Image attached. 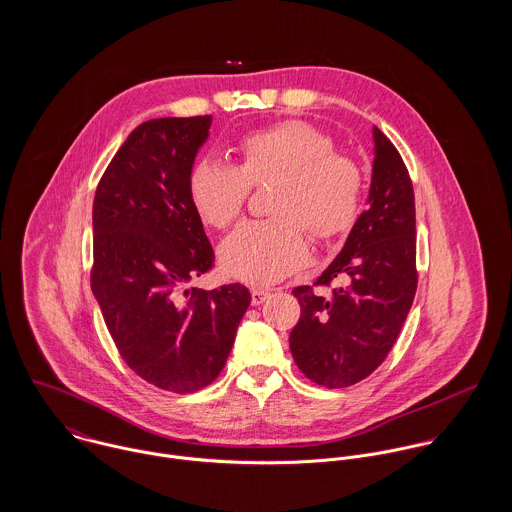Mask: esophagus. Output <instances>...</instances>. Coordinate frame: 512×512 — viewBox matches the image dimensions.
I'll return each mask as SVG.
<instances>
[{"instance_id":"34e87169","label":"esophagus","mask_w":512,"mask_h":512,"mask_svg":"<svg viewBox=\"0 0 512 512\" xmlns=\"http://www.w3.org/2000/svg\"><path fill=\"white\" fill-rule=\"evenodd\" d=\"M270 297V290L268 288H254L252 290V305H260Z\"/></svg>"}]
</instances>
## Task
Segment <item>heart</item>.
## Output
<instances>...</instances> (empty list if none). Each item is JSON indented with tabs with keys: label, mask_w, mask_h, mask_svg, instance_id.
Masks as SVG:
<instances>
[{
	"label": "heart",
	"mask_w": 512,
	"mask_h": 512,
	"mask_svg": "<svg viewBox=\"0 0 512 512\" xmlns=\"http://www.w3.org/2000/svg\"><path fill=\"white\" fill-rule=\"evenodd\" d=\"M236 165L197 161L187 179L191 205L207 226L224 230L240 219L250 187L274 183L268 197L272 219L238 226L220 246L226 274L270 284L309 260L307 232L321 242L337 240L357 224L365 173L361 163L335 151L333 138L303 120H282L244 134L234 146Z\"/></svg>",
	"instance_id": "obj_1"
}]
</instances>
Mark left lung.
Segmentation results:
<instances>
[{
  "mask_svg": "<svg viewBox=\"0 0 512 512\" xmlns=\"http://www.w3.org/2000/svg\"><path fill=\"white\" fill-rule=\"evenodd\" d=\"M368 201L333 264L313 286L293 290L301 305L290 335L293 361L325 388L353 386L384 363L418 288L412 179L376 126ZM335 279L339 289L330 286ZM315 287L332 293L323 296Z\"/></svg>",
  "mask_w": 512,
  "mask_h": 512,
  "instance_id": "1",
  "label": "left lung"
}]
</instances>
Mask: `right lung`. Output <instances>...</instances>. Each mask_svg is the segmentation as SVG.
<instances>
[{"label":"right lung","mask_w":512,"mask_h":512,"mask_svg":"<svg viewBox=\"0 0 512 512\" xmlns=\"http://www.w3.org/2000/svg\"><path fill=\"white\" fill-rule=\"evenodd\" d=\"M213 116L140 124L98 181L90 288L110 337L149 384L189 394L209 386L252 295L242 284L187 290L215 268L187 179Z\"/></svg>","instance_id":"right-lung-1"}]
</instances>
